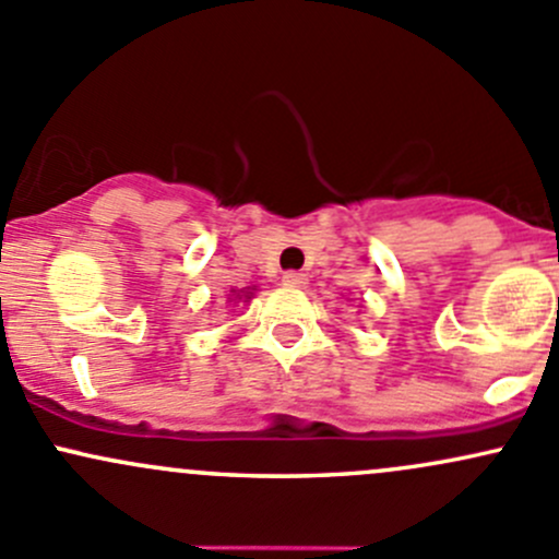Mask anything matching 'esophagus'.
I'll list each match as a JSON object with an SVG mask.
<instances>
[{
	"instance_id": "obj_1",
	"label": "esophagus",
	"mask_w": 559,
	"mask_h": 559,
	"mask_svg": "<svg viewBox=\"0 0 559 559\" xmlns=\"http://www.w3.org/2000/svg\"><path fill=\"white\" fill-rule=\"evenodd\" d=\"M282 282L287 287H304L306 285V274L304 272H285L282 274Z\"/></svg>"
}]
</instances>
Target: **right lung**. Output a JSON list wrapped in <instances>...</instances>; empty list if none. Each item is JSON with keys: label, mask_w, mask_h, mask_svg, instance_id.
I'll use <instances>...</instances> for the list:
<instances>
[{"label": "right lung", "mask_w": 559, "mask_h": 559, "mask_svg": "<svg viewBox=\"0 0 559 559\" xmlns=\"http://www.w3.org/2000/svg\"><path fill=\"white\" fill-rule=\"evenodd\" d=\"M253 290H255V287H250V290H242L245 301H248V298H253ZM231 293H234V296H237V298H239V293H237V290H231Z\"/></svg>", "instance_id": "1"}]
</instances>
